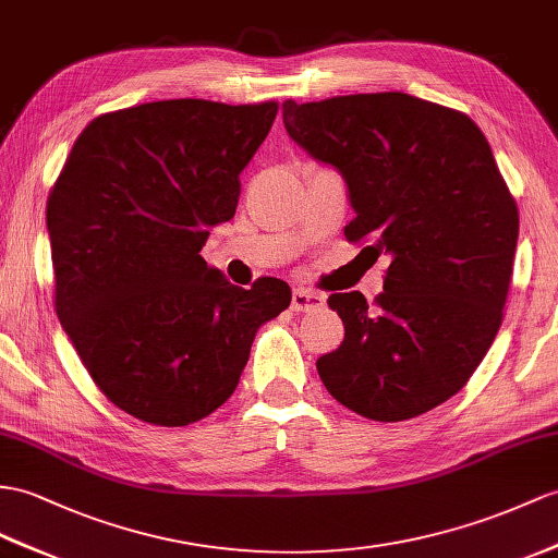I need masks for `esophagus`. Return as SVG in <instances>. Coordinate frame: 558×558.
<instances>
[{
    "label": "esophagus",
    "instance_id": "1",
    "mask_svg": "<svg viewBox=\"0 0 558 558\" xmlns=\"http://www.w3.org/2000/svg\"><path fill=\"white\" fill-rule=\"evenodd\" d=\"M324 301H326L324 293L312 291V289H307V287H295V289H293V301H291V305H293V310H298V312H307V310L322 307Z\"/></svg>",
    "mask_w": 558,
    "mask_h": 558
}]
</instances>
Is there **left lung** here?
Masks as SVG:
<instances>
[{"label": "left lung", "mask_w": 558, "mask_h": 558, "mask_svg": "<svg viewBox=\"0 0 558 558\" xmlns=\"http://www.w3.org/2000/svg\"><path fill=\"white\" fill-rule=\"evenodd\" d=\"M289 137L348 184V241L390 255L384 293H331L338 350L326 390L374 421H404L466 386L501 326L519 208L481 128L402 92L283 101Z\"/></svg>", "instance_id": "obj_1"}]
</instances>
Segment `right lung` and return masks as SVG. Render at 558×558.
Instances as JSON below:
<instances>
[{
	"instance_id": "1",
	"label": "right lung",
	"mask_w": 558,
	"mask_h": 558,
	"mask_svg": "<svg viewBox=\"0 0 558 558\" xmlns=\"http://www.w3.org/2000/svg\"><path fill=\"white\" fill-rule=\"evenodd\" d=\"M277 101H151L94 118L47 201L57 315L92 381L122 412L186 426L236 390L287 281L229 283L201 257L232 220Z\"/></svg>"
}]
</instances>
